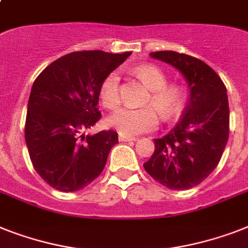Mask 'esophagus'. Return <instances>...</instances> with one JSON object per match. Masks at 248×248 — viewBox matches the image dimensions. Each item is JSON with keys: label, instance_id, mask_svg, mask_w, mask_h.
Instances as JSON below:
<instances>
[{"label": "esophagus", "instance_id": "34e87169", "mask_svg": "<svg viewBox=\"0 0 248 248\" xmlns=\"http://www.w3.org/2000/svg\"><path fill=\"white\" fill-rule=\"evenodd\" d=\"M118 140L120 141H135L136 140V138H134V136H126V135H121L118 136Z\"/></svg>", "mask_w": 248, "mask_h": 248}]
</instances>
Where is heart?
I'll return each instance as SVG.
<instances>
[{
    "label": "heart",
    "instance_id": "heart-1",
    "mask_svg": "<svg viewBox=\"0 0 248 248\" xmlns=\"http://www.w3.org/2000/svg\"><path fill=\"white\" fill-rule=\"evenodd\" d=\"M135 74L150 89V95L142 108H121L108 118V126L121 135L136 136L155 130L159 124L156 111L163 120H170L182 108L185 90L180 85H167V75L154 65H141ZM100 102L108 109H116L121 104L120 75L113 71L104 78L99 86Z\"/></svg>",
    "mask_w": 248,
    "mask_h": 248
}]
</instances>
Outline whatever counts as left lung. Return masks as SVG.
Returning <instances> with one entry per match:
<instances>
[{
	"mask_svg": "<svg viewBox=\"0 0 248 248\" xmlns=\"http://www.w3.org/2000/svg\"><path fill=\"white\" fill-rule=\"evenodd\" d=\"M186 78L190 98L178 124L160 139L144 163L145 170L172 190L197 186L215 170L229 136V107L224 82L199 58L174 51L152 52Z\"/></svg>",
	"mask_w": 248,
	"mask_h": 248,
	"instance_id": "8db88e82",
	"label": "left lung"
}]
</instances>
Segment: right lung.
Wrapping results in <instances>:
<instances>
[{
  "mask_svg": "<svg viewBox=\"0 0 248 248\" xmlns=\"http://www.w3.org/2000/svg\"><path fill=\"white\" fill-rule=\"evenodd\" d=\"M130 52H72L47 66L35 78L25 121V141L34 170L51 187L81 190L106 167L116 131L84 135L100 120L99 86Z\"/></svg>",
  "mask_w": 248,
  "mask_h": 248,
  "instance_id": "add662e5",
  "label": "right lung"
}]
</instances>
